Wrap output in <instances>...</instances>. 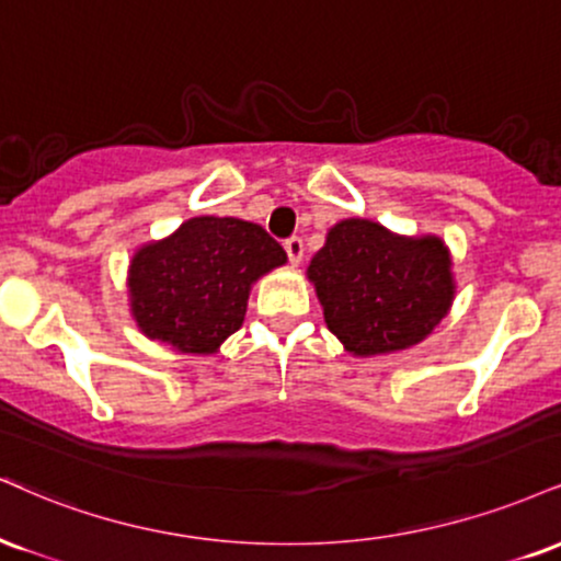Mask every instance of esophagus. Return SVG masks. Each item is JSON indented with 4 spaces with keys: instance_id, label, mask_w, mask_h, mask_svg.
<instances>
[{
    "instance_id": "34e87169",
    "label": "esophagus",
    "mask_w": 561,
    "mask_h": 561,
    "mask_svg": "<svg viewBox=\"0 0 561 561\" xmlns=\"http://www.w3.org/2000/svg\"><path fill=\"white\" fill-rule=\"evenodd\" d=\"M285 251H287V259L293 263H300L302 261V238H298V234H293V238L285 240Z\"/></svg>"
}]
</instances>
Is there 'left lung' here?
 Masks as SVG:
<instances>
[{"mask_svg":"<svg viewBox=\"0 0 561 561\" xmlns=\"http://www.w3.org/2000/svg\"><path fill=\"white\" fill-rule=\"evenodd\" d=\"M308 276L329 332L355 355L417 345L455 298L442 240L400 238L368 219H345L329 229Z\"/></svg>","mask_w":561,"mask_h":561,"instance_id":"left-lung-1","label":"left lung"}]
</instances>
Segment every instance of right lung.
<instances>
[{
    "label": "right lung",
    "instance_id": "right-lung-1",
    "mask_svg": "<svg viewBox=\"0 0 561 561\" xmlns=\"http://www.w3.org/2000/svg\"><path fill=\"white\" fill-rule=\"evenodd\" d=\"M285 261V248L263 227L195 216L133 255V316L146 336L180 353H216L242 327L253 282Z\"/></svg>",
    "mask_w": 561,
    "mask_h": 561
}]
</instances>
